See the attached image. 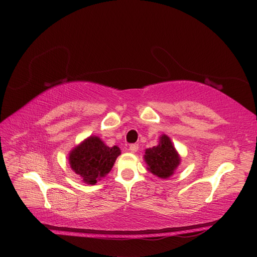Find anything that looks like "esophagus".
I'll return each instance as SVG.
<instances>
[{"label": "esophagus", "mask_w": 257, "mask_h": 257, "mask_svg": "<svg viewBox=\"0 0 257 257\" xmlns=\"http://www.w3.org/2000/svg\"><path fill=\"white\" fill-rule=\"evenodd\" d=\"M138 149H139V146L136 145V144L130 145V147H129V151L130 152H137Z\"/></svg>", "instance_id": "obj_1"}]
</instances>
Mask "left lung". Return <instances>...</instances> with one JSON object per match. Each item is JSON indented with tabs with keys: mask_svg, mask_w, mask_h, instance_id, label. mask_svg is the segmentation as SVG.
Wrapping results in <instances>:
<instances>
[{
	"mask_svg": "<svg viewBox=\"0 0 257 257\" xmlns=\"http://www.w3.org/2000/svg\"><path fill=\"white\" fill-rule=\"evenodd\" d=\"M145 159L149 170L162 179L169 178L180 163V158L169 137L163 135L160 144L146 150Z\"/></svg>",
	"mask_w": 257,
	"mask_h": 257,
	"instance_id": "1",
	"label": "left lung"
}]
</instances>
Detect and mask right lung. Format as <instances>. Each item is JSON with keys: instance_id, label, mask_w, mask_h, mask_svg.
<instances>
[{"instance_id": "1", "label": "right lung", "mask_w": 257, "mask_h": 257, "mask_svg": "<svg viewBox=\"0 0 257 257\" xmlns=\"http://www.w3.org/2000/svg\"><path fill=\"white\" fill-rule=\"evenodd\" d=\"M119 155L117 146L109 148L98 137H89L70 152L69 163L83 181L95 184L111 170Z\"/></svg>"}]
</instances>
